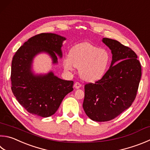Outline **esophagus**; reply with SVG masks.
<instances>
[{"mask_svg":"<svg viewBox=\"0 0 150 150\" xmlns=\"http://www.w3.org/2000/svg\"><path fill=\"white\" fill-rule=\"evenodd\" d=\"M81 84L79 83H78V82H76V83L74 84V87H75V88L78 89V88H81Z\"/></svg>","mask_w":150,"mask_h":150,"instance_id":"34e87169","label":"esophagus"}]
</instances>
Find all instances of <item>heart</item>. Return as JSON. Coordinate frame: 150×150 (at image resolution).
I'll use <instances>...</instances> for the list:
<instances>
[{"label":"heart","mask_w":150,"mask_h":150,"mask_svg":"<svg viewBox=\"0 0 150 150\" xmlns=\"http://www.w3.org/2000/svg\"><path fill=\"white\" fill-rule=\"evenodd\" d=\"M111 55L105 49L100 48L89 42L76 45L71 49L69 56L63 60L65 70L79 69L81 79L90 83L101 79L110 68Z\"/></svg>","instance_id":"obj_1"}]
</instances>
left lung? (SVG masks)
<instances>
[{
	"label": "left lung",
	"mask_w": 150,
	"mask_h": 150,
	"mask_svg": "<svg viewBox=\"0 0 150 150\" xmlns=\"http://www.w3.org/2000/svg\"><path fill=\"white\" fill-rule=\"evenodd\" d=\"M102 42L111 50L112 60L101 79L85 84L83 104L86 115L98 122L113 119L132 105L142 75L140 63L131 48L108 38Z\"/></svg>",
	"instance_id": "8db88e82"
}]
</instances>
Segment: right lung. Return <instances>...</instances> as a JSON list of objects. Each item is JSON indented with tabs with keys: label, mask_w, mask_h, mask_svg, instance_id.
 Masks as SVG:
<instances>
[{
	"label": "right lung",
	"mask_w": 150,
	"mask_h": 150,
	"mask_svg": "<svg viewBox=\"0 0 150 150\" xmlns=\"http://www.w3.org/2000/svg\"><path fill=\"white\" fill-rule=\"evenodd\" d=\"M66 38L55 33H40L24 42L13 57L11 67L12 91L18 102L35 115L48 117L58 110L66 95L73 91V81H66L50 71L35 74L32 69L35 57L48 54L53 64L62 57V47Z\"/></svg>",
	"instance_id": "1"
}]
</instances>
